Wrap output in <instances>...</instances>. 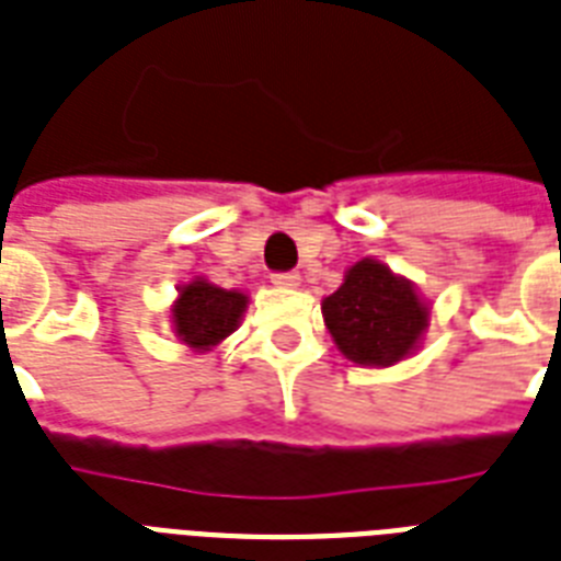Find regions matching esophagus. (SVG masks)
Masks as SVG:
<instances>
[{
	"mask_svg": "<svg viewBox=\"0 0 561 561\" xmlns=\"http://www.w3.org/2000/svg\"><path fill=\"white\" fill-rule=\"evenodd\" d=\"M273 285H276V288H299V285H302V276H299V273H273Z\"/></svg>",
	"mask_w": 561,
	"mask_h": 561,
	"instance_id": "esophagus-1",
	"label": "esophagus"
}]
</instances>
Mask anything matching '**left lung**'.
I'll return each mask as SVG.
<instances>
[{
    "mask_svg": "<svg viewBox=\"0 0 561 561\" xmlns=\"http://www.w3.org/2000/svg\"><path fill=\"white\" fill-rule=\"evenodd\" d=\"M320 308L343 358L369 369L413 358L431 325V302L375 255L346 267L343 285Z\"/></svg>",
    "mask_w": 561,
    "mask_h": 561,
    "instance_id": "8db88e82",
    "label": "left lung"
}]
</instances>
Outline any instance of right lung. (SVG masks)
Here are the masks:
<instances>
[{"label":"right lung","instance_id":"1","mask_svg":"<svg viewBox=\"0 0 561 561\" xmlns=\"http://www.w3.org/2000/svg\"><path fill=\"white\" fill-rule=\"evenodd\" d=\"M247 306L250 297L244 290L220 288L206 276H192L178 288V299L169 308V320L186 350L206 355L218 350L241 325Z\"/></svg>","mask_w":561,"mask_h":561}]
</instances>
